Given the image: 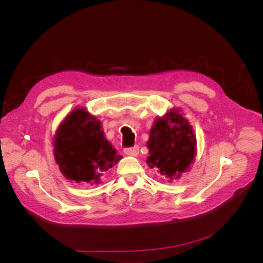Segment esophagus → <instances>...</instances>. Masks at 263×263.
I'll list each match as a JSON object with an SVG mask.
<instances>
[{"label":"esophagus","instance_id":"obj_1","mask_svg":"<svg viewBox=\"0 0 263 263\" xmlns=\"http://www.w3.org/2000/svg\"><path fill=\"white\" fill-rule=\"evenodd\" d=\"M124 153L127 156H137L139 154V147L136 145V146H133V147L125 148L124 149Z\"/></svg>","mask_w":263,"mask_h":263}]
</instances>
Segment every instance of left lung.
<instances>
[{
  "mask_svg": "<svg viewBox=\"0 0 263 263\" xmlns=\"http://www.w3.org/2000/svg\"><path fill=\"white\" fill-rule=\"evenodd\" d=\"M150 156L147 164L165 178L180 177L195 156L196 139L186 119L172 109L158 118L149 134L147 142Z\"/></svg>",
  "mask_w": 263,
  "mask_h": 263,
  "instance_id": "8db88e82",
  "label": "left lung"
}]
</instances>
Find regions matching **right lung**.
I'll return each mask as SVG.
<instances>
[{
    "mask_svg": "<svg viewBox=\"0 0 263 263\" xmlns=\"http://www.w3.org/2000/svg\"><path fill=\"white\" fill-rule=\"evenodd\" d=\"M55 161L66 179L98 183L122 156L108 142L100 122L85 109H74L59 126L54 137Z\"/></svg>",
    "mask_w": 263,
    "mask_h": 263,
    "instance_id": "1",
    "label": "right lung"
}]
</instances>
